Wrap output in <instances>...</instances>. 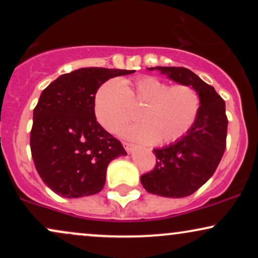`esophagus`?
<instances>
[{"label": "esophagus", "instance_id": "1", "mask_svg": "<svg viewBox=\"0 0 258 258\" xmlns=\"http://www.w3.org/2000/svg\"><path fill=\"white\" fill-rule=\"evenodd\" d=\"M123 147H125V149H126L127 153H132L133 150H135V146H133V144L123 143Z\"/></svg>", "mask_w": 258, "mask_h": 258}]
</instances>
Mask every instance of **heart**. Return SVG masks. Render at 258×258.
I'll return each mask as SVG.
<instances>
[{
  "mask_svg": "<svg viewBox=\"0 0 258 258\" xmlns=\"http://www.w3.org/2000/svg\"><path fill=\"white\" fill-rule=\"evenodd\" d=\"M130 104H143L138 112L141 123L126 127L121 135L141 143L164 146L178 141L191 128L199 114L200 98L190 86H168L154 76L111 79L100 85L94 96L97 120L115 132L131 117Z\"/></svg>",
  "mask_w": 258,
  "mask_h": 258,
  "instance_id": "obj_1",
  "label": "heart"
}]
</instances>
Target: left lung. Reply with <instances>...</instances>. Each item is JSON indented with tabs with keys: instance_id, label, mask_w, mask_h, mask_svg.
Listing matches in <instances>:
<instances>
[{
	"instance_id": "left-lung-1",
	"label": "left lung",
	"mask_w": 258,
	"mask_h": 258,
	"mask_svg": "<svg viewBox=\"0 0 258 258\" xmlns=\"http://www.w3.org/2000/svg\"><path fill=\"white\" fill-rule=\"evenodd\" d=\"M148 70H158L177 84L191 86L199 94L200 109L194 125L174 143L154 149L156 166L141 177L148 193L165 198L188 197L211 178L226 150V103L191 70L174 67Z\"/></svg>"
}]
</instances>
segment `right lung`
I'll list each match as a JSON object with an SVG mask.
<instances>
[{"mask_svg":"<svg viewBox=\"0 0 258 258\" xmlns=\"http://www.w3.org/2000/svg\"><path fill=\"white\" fill-rule=\"evenodd\" d=\"M135 70L81 68L60 75L41 93L30 135L35 167L48 188L63 198L99 193L111 160L127 153L97 122L96 92L109 79Z\"/></svg>","mask_w":258,"mask_h":258,"instance_id":"1","label":"right lung"}]
</instances>
